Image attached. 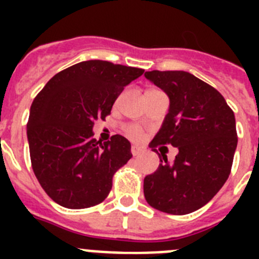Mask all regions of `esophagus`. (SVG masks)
I'll use <instances>...</instances> for the list:
<instances>
[{
  "label": "esophagus",
  "mask_w": 259,
  "mask_h": 259,
  "mask_svg": "<svg viewBox=\"0 0 259 259\" xmlns=\"http://www.w3.org/2000/svg\"><path fill=\"white\" fill-rule=\"evenodd\" d=\"M131 152H132V155H134V157H136V155H140L141 153H143V150H141L140 148H139V146L134 145L131 148Z\"/></svg>",
  "instance_id": "1"
}]
</instances>
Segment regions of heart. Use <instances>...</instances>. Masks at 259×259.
<instances>
[{
  "label": "heart",
  "instance_id": "heart-1",
  "mask_svg": "<svg viewBox=\"0 0 259 259\" xmlns=\"http://www.w3.org/2000/svg\"><path fill=\"white\" fill-rule=\"evenodd\" d=\"M125 134L131 139H141V136H143V132H141V130L137 125H128V127H125Z\"/></svg>",
  "mask_w": 259,
  "mask_h": 259
}]
</instances>
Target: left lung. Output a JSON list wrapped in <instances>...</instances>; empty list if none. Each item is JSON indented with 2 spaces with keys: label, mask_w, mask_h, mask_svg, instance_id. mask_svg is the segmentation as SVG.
<instances>
[{
  "label": "left lung",
  "mask_w": 259,
  "mask_h": 259,
  "mask_svg": "<svg viewBox=\"0 0 259 259\" xmlns=\"http://www.w3.org/2000/svg\"><path fill=\"white\" fill-rule=\"evenodd\" d=\"M145 77L167 93L170 109L150 148L176 146L172 163L162 155L158 170L144 179L150 206L185 215L206 205L231 174L237 146L236 120L223 96L185 71H148Z\"/></svg>",
  "instance_id": "8db88e82"
}]
</instances>
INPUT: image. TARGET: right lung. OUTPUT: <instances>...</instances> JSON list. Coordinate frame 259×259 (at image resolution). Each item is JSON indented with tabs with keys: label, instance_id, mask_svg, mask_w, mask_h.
<instances>
[{
	"label": "right lung",
	"instance_id": "obj_1",
	"mask_svg": "<svg viewBox=\"0 0 259 259\" xmlns=\"http://www.w3.org/2000/svg\"><path fill=\"white\" fill-rule=\"evenodd\" d=\"M143 68L85 61L62 70L31 105L27 137L38 183L54 202L67 209L101 203L113 176L132 157L120 135L102 143L93 137L96 119L105 120L125 85Z\"/></svg>",
	"mask_w": 259,
	"mask_h": 259
}]
</instances>
